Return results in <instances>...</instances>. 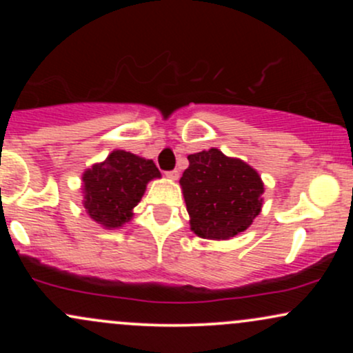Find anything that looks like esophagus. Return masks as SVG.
<instances>
[{
	"mask_svg": "<svg viewBox=\"0 0 353 353\" xmlns=\"http://www.w3.org/2000/svg\"><path fill=\"white\" fill-rule=\"evenodd\" d=\"M165 176H168L169 179H172V181H177V179H179V171H177V169H174V171H169V172H165Z\"/></svg>",
	"mask_w": 353,
	"mask_h": 353,
	"instance_id": "obj_1",
	"label": "esophagus"
}]
</instances>
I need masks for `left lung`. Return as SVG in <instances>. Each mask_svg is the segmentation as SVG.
<instances>
[{
  "instance_id": "obj_1",
  "label": "left lung",
  "mask_w": 353,
  "mask_h": 353,
  "mask_svg": "<svg viewBox=\"0 0 353 353\" xmlns=\"http://www.w3.org/2000/svg\"><path fill=\"white\" fill-rule=\"evenodd\" d=\"M181 188L190 217V230L210 241H225L244 232L261 214L264 182L244 161L219 149L188 156Z\"/></svg>"
}]
</instances>
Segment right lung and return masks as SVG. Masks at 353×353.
<instances>
[{
  "label": "right lung",
  "instance_id": "obj_1",
  "mask_svg": "<svg viewBox=\"0 0 353 353\" xmlns=\"http://www.w3.org/2000/svg\"><path fill=\"white\" fill-rule=\"evenodd\" d=\"M161 177L151 159L117 149L83 174V205L89 217L106 229L123 228L144 196L149 181Z\"/></svg>",
  "mask_w": 353,
  "mask_h": 353
}]
</instances>
